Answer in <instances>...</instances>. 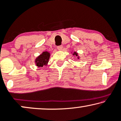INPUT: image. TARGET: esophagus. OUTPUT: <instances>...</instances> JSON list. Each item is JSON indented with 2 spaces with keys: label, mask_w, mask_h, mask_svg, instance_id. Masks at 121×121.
Here are the masks:
<instances>
[{
  "label": "esophagus",
  "mask_w": 121,
  "mask_h": 121,
  "mask_svg": "<svg viewBox=\"0 0 121 121\" xmlns=\"http://www.w3.org/2000/svg\"><path fill=\"white\" fill-rule=\"evenodd\" d=\"M57 49L59 50H61L62 49V45L58 46L57 47Z\"/></svg>",
  "instance_id": "obj_1"
}]
</instances>
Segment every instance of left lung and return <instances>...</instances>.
Listing matches in <instances>:
<instances>
[{"instance_id": "left-lung-1", "label": "left lung", "mask_w": 121, "mask_h": 121, "mask_svg": "<svg viewBox=\"0 0 121 121\" xmlns=\"http://www.w3.org/2000/svg\"><path fill=\"white\" fill-rule=\"evenodd\" d=\"M72 55H74V56H76V57H77V59H80V57L78 55V53L75 52V51H74V52H73V54H72Z\"/></svg>"}]
</instances>
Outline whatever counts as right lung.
<instances>
[{
	"label": "right lung",
	"instance_id": "add662e5",
	"mask_svg": "<svg viewBox=\"0 0 121 121\" xmlns=\"http://www.w3.org/2000/svg\"><path fill=\"white\" fill-rule=\"evenodd\" d=\"M50 53L48 51L43 52L41 54L38 56L35 60V64L38 67H43L48 65L49 61Z\"/></svg>",
	"mask_w": 121,
	"mask_h": 121
}]
</instances>
